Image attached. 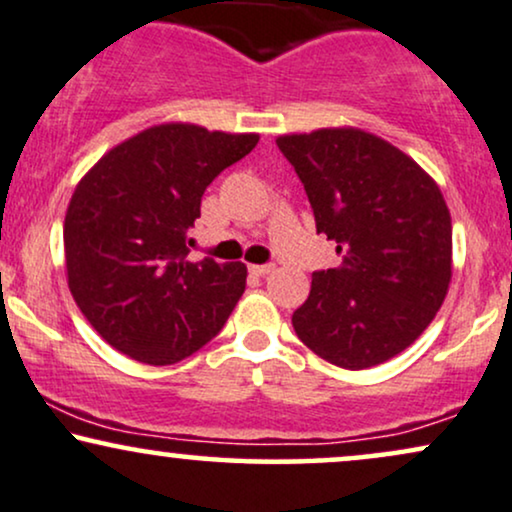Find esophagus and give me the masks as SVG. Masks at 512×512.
Segmentation results:
<instances>
[{
	"label": "esophagus",
	"instance_id": "34e87169",
	"mask_svg": "<svg viewBox=\"0 0 512 512\" xmlns=\"http://www.w3.org/2000/svg\"><path fill=\"white\" fill-rule=\"evenodd\" d=\"M269 272H274V264H250V274L267 276Z\"/></svg>",
	"mask_w": 512,
	"mask_h": 512
}]
</instances>
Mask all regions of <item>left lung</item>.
<instances>
[{
	"label": "left lung",
	"mask_w": 512,
	"mask_h": 512,
	"mask_svg": "<svg viewBox=\"0 0 512 512\" xmlns=\"http://www.w3.org/2000/svg\"><path fill=\"white\" fill-rule=\"evenodd\" d=\"M303 181L317 233L341 267L312 274L293 329L343 369L391 360L420 338L451 283V212L415 159L360 128L279 135Z\"/></svg>",
	"instance_id": "obj_1"
}]
</instances>
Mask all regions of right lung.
<instances>
[{
  "label": "right lung",
  "mask_w": 512,
  "mask_h": 512,
  "mask_svg": "<svg viewBox=\"0 0 512 512\" xmlns=\"http://www.w3.org/2000/svg\"><path fill=\"white\" fill-rule=\"evenodd\" d=\"M257 133L159 123L123 140L80 178L64 219L73 300L109 346L174 365L219 334L245 291L243 262L188 260V229L209 183Z\"/></svg>",
  "instance_id": "right-lung-1"
}]
</instances>
